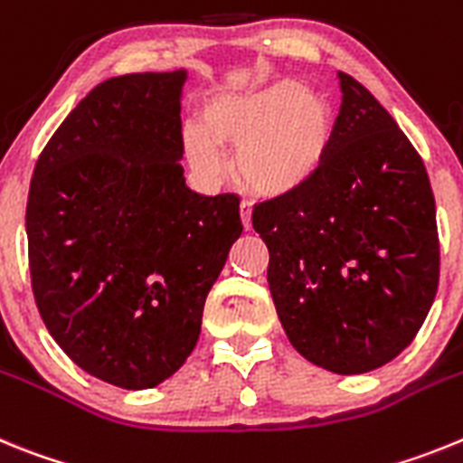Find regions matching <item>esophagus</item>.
I'll return each instance as SVG.
<instances>
[{
    "label": "esophagus",
    "mask_w": 463,
    "mask_h": 463,
    "mask_svg": "<svg viewBox=\"0 0 463 463\" xmlns=\"http://www.w3.org/2000/svg\"><path fill=\"white\" fill-rule=\"evenodd\" d=\"M240 216H242L244 231H251V204L249 203L240 204Z\"/></svg>",
    "instance_id": "obj_1"
}]
</instances>
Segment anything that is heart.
I'll use <instances>...</instances> for the list:
<instances>
[{"label": "heart", "instance_id": "1", "mask_svg": "<svg viewBox=\"0 0 463 463\" xmlns=\"http://www.w3.org/2000/svg\"><path fill=\"white\" fill-rule=\"evenodd\" d=\"M335 135L331 99L291 79L244 95L216 98L203 111V132L184 137L188 163L216 175L219 148L235 151L237 182L260 198H288L326 167Z\"/></svg>", "mask_w": 463, "mask_h": 463}]
</instances>
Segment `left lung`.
<instances>
[{
    "mask_svg": "<svg viewBox=\"0 0 463 463\" xmlns=\"http://www.w3.org/2000/svg\"><path fill=\"white\" fill-rule=\"evenodd\" d=\"M326 167L288 198L256 204L268 284L291 345L359 375L396 359L438 291L436 200L396 120L345 71Z\"/></svg>",
    "mask_w": 463,
    "mask_h": 463,
    "instance_id": "obj_1",
    "label": "left lung"
}]
</instances>
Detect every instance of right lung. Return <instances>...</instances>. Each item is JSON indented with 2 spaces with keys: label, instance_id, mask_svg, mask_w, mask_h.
<instances>
[{
  "label": "right lung",
  "instance_id": "right-lung-1",
  "mask_svg": "<svg viewBox=\"0 0 463 463\" xmlns=\"http://www.w3.org/2000/svg\"><path fill=\"white\" fill-rule=\"evenodd\" d=\"M186 70L114 76L48 139L27 198L32 291L79 368L120 389L175 375L242 232L235 193L184 179Z\"/></svg>",
  "mask_w": 463,
  "mask_h": 463
}]
</instances>
